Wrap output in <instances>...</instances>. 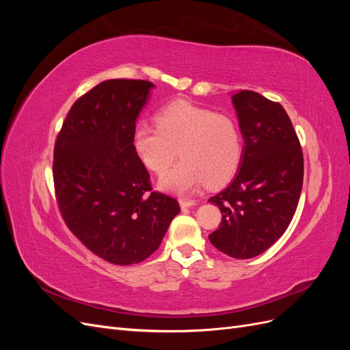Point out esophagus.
<instances>
[{
    "mask_svg": "<svg viewBox=\"0 0 350 350\" xmlns=\"http://www.w3.org/2000/svg\"><path fill=\"white\" fill-rule=\"evenodd\" d=\"M179 206H181L183 208H188V207L197 206V201H196V200H187V198H181V200H179Z\"/></svg>",
    "mask_w": 350,
    "mask_h": 350,
    "instance_id": "esophagus-1",
    "label": "esophagus"
}]
</instances>
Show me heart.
Masks as SVG:
<instances>
[{"instance_id": "obj_1", "label": "heart", "mask_w": 350, "mask_h": 350, "mask_svg": "<svg viewBox=\"0 0 350 350\" xmlns=\"http://www.w3.org/2000/svg\"><path fill=\"white\" fill-rule=\"evenodd\" d=\"M156 125H137L133 149L146 169L161 175L162 189L187 194L208 184L217 187L234 176L242 159V137L228 115L213 113L187 102H174L156 115Z\"/></svg>"}]
</instances>
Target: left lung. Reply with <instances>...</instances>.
Instances as JSON below:
<instances>
[{"label": "left lung", "instance_id": "obj_1", "mask_svg": "<svg viewBox=\"0 0 350 350\" xmlns=\"http://www.w3.org/2000/svg\"><path fill=\"white\" fill-rule=\"evenodd\" d=\"M245 142L239 171L208 201L221 211L210 242L234 258H252L288 229L298 207L304 154L292 121L279 102L241 90L232 96Z\"/></svg>", "mask_w": 350, "mask_h": 350}]
</instances>
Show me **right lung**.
Segmentation results:
<instances>
[{"label":"right lung","instance_id":"right-lung-1","mask_svg":"<svg viewBox=\"0 0 350 350\" xmlns=\"http://www.w3.org/2000/svg\"><path fill=\"white\" fill-rule=\"evenodd\" d=\"M153 86L99 83L74 102L55 142L52 174L62 219L84 247L118 266L150 257L181 210L175 198L153 191L133 149L137 116Z\"/></svg>","mask_w":350,"mask_h":350}]
</instances>
